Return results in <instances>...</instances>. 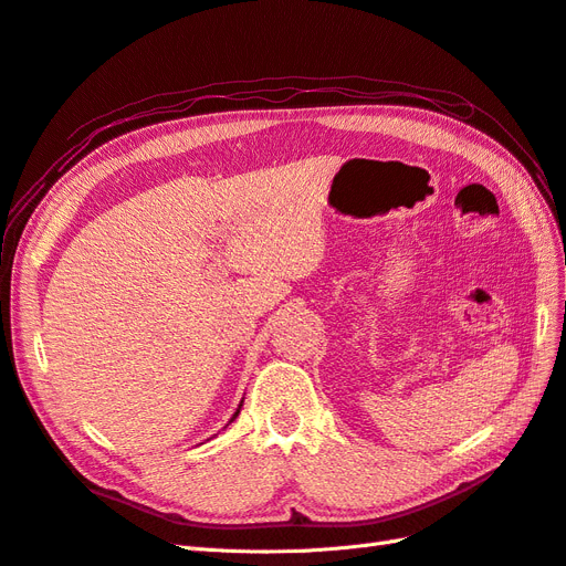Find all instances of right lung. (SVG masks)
<instances>
[{"label": "right lung", "instance_id": "1", "mask_svg": "<svg viewBox=\"0 0 566 566\" xmlns=\"http://www.w3.org/2000/svg\"><path fill=\"white\" fill-rule=\"evenodd\" d=\"M241 406H243V401H241ZM241 406L235 408V413H233V418H231V420H235V418H238V413H241Z\"/></svg>", "mask_w": 566, "mask_h": 566}]
</instances>
